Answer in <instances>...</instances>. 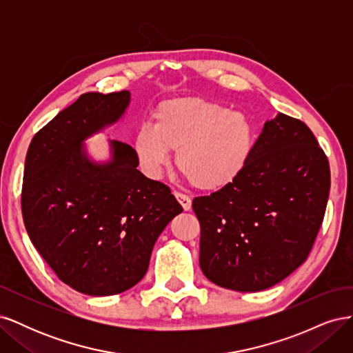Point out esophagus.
Returning <instances> with one entry per match:
<instances>
[{
	"label": "esophagus",
	"mask_w": 353,
	"mask_h": 353,
	"mask_svg": "<svg viewBox=\"0 0 353 353\" xmlns=\"http://www.w3.org/2000/svg\"><path fill=\"white\" fill-rule=\"evenodd\" d=\"M174 194H175L176 200L179 201V205L183 206L184 210H190V209H191V199H190L188 196H185V194H183V193H178V191H175Z\"/></svg>",
	"instance_id": "34e87169"
}]
</instances>
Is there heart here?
<instances>
[{
  "mask_svg": "<svg viewBox=\"0 0 353 353\" xmlns=\"http://www.w3.org/2000/svg\"><path fill=\"white\" fill-rule=\"evenodd\" d=\"M154 125L134 135V150L143 172L157 178L176 152V166L194 187L216 191L232 184L248 166L256 134L240 112L199 95L160 103Z\"/></svg>",
  "mask_w": 353,
  "mask_h": 353,
  "instance_id": "b5f03b06",
  "label": "heart"
}]
</instances>
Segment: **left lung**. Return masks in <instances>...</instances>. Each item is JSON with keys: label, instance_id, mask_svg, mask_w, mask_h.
<instances>
[{"label": "left lung", "instance_id": "1", "mask_svg": "<svg viewBox=\"0 0 353 353\" xmlns=\"http://www.w3.org/2000/svg\"><path fill=\"white\" fill-rule=\"evenodd\" d=\"M328 193V160L312 131L283 113L266 121L243 174L193 200L203 274L236 292L279 284L306 261Z\"/></svg>", "mask_w": 353, "mask_h": 353}]
</instances>
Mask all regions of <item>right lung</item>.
Returning a JSON list of instances; mask_svg holds the SVG:
<instances>
[{
  "label": "right lung",
  "mask_w": 353,
  "mask_h": 353,
  "mask_svg": "<svg viewBox=\"0 0 353 353\" xmlns=\"http://www.w3.org/2000/svg\"><path fill=\"white\" fill-rule=\"evenodd\" d=\"M131 92H87L32 138L22 213L32 244L77 292L112 296L143 280L160 234L183 212L170 190L137 169L135 150L109 140L91 159L85 140L119 122Z\"/></svg>",
  "instance_id": "1"
}]
</instances>
